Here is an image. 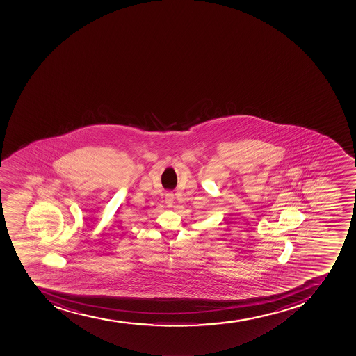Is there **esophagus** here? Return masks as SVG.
Wrapping results in <instances>:
<instances>
[{"instance_id":"1","label":"esophagus","mask_w":356,"mask_h":356,"mask_svg":"<svg viewBox=\"0 0 356 356\" xmlns=\"http://www.w3.org/2000/svg\"><path fill=\"white\" fill-rule=\"evenodd\" d=\"M165 202H166V204L168 205V207H172L174 203V193H166V197H165Z\"/></svg>"}]
</instances>
